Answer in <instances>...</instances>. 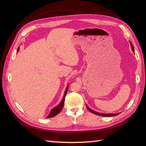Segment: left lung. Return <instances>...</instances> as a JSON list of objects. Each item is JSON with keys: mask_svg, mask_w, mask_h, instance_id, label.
Wrapping results in <instances>:
<instances>
[{"mask_svg": "<svg viewBox=\"0 0 146 146\" xmlns=\"http://www.w3.org/2000/svg\"><path fill=\"white\" fill-rule=\"evenodd\" d=\"M130 45H131V47L132 51H133V52H134V46H133V44L131 42H130ZM86 108L92 113H95L96 115H99V116H102V117H113V116H116V115H118L119 113H102L97 112H96V111H94L92 110H91L90 108H89V107L87 105H86Z\"/></svg>", "mask_w": 146, "mask_h": 146, "instance_id": "1", "label": "left lung"}]
</instances>
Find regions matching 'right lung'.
Returning <instances> with one entry per match:
<instances>
[{
	"label": "right lung",
	"mask_w": 146,
	"mask_h": 146,
	"mask_svg": "<svg viewBox=\"0 0 146 146\" xmlns=\"http://www.w3.org/2000/svg\"><path fill=\"white\" fill-rule=\"evenodd\" d=\"M19 51V47L18 48V50H17V52ZM68 88V85H67L66 89V90L64 92V96H63V98L62 99V100H61V102L57 105L56 106V107H54V108H53L51 111H50V112L49 113L47 117V118H52V117H55L56 115H57V114H58L60 111L62 110L63 109V107L64 106V99H65V97L66 96V94H67V89Z\"/></svg>",
	"instance_id": "1"
}]
</instances>
